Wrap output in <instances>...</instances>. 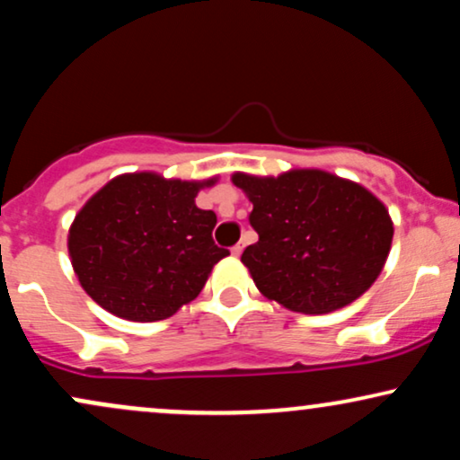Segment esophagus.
Segmentation results:
<instances>
[{"mask_svg":"<svg viewBox=\"0 0 460 460\" xmlns=\"http://www.w3.org/2000/svg\"><path fill=\"white\" fill-rule=\"evenodd\" d=\"M244 246H246V242H244V240H240L234 248H231V252H234L235 257H240V255H242V251H244Z\"/></svg>","mask_w":460,"mask_h":460,"instance_id":"1","label":"esophagus"}]
</instances>
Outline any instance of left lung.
<instances>
[{
    "instance_id": "1",
    "label": "left lung",
    "mask_w": 460,
    "mask_h": 460,
    "mask_svg": "<svg viewBox=\"0 0 460 460\" xmlns=\"http://www.w3.org/2000/svg\"><path fill=\"white\" fill-rule=\"evenodd\" d=\"M252 203L260 240L242 263L266 298L300 314H331L376 281L394 225L387 208L358 183L314 168L279 177L235 172Z\"/></svg>"
}]
</instances>
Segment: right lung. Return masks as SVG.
Returning a JSON list of instances; mask_svg holds the SVG:
<instances>
[{
  "instance_id": "1",
  "label": "right lung",
  "mask_w": 460,
  "mask_h": 460,
  "mask_svg": "<svg viewBox=\"0 0 460 460\" xmlns=\"http://www.w3.org/2000/svg\"><path fill=\"white\" fill-rule=\"evenodd\" d=\"M208 181L120 175L79 209L68 255L79 283L105 311L131 322L166 320L200 294L229 255L214 244L216 214L194 199Z\"/></svg>"
}]
</instances>
